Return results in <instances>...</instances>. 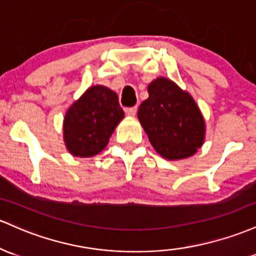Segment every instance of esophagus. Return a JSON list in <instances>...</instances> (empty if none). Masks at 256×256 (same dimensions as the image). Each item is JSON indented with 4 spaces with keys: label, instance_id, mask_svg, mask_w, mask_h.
<instances>
[{
    "label": "esophagus",
    "instance_id": "34e87169",
    "mask_svg": "<svg viewBox=\"0 0 256 256\" xmlns=\"http://www.w3.org/2000/svg\"><path fill=\"white\" fill-rule=\"evenodd\" d=\"M136 111H138L136 106H133V108H126V114H127L129 117H134V116H136Z\"/></svg>",
    "mask_w": 256,
    "mask_h": 256
}]
</instances>
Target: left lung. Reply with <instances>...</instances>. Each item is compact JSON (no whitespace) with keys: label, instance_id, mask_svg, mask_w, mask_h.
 Returning a JSON list of instances; mask_svg holds the SVG:
<instances>
[{"label":"left lung","instance_id":"1","mask_svg":"<svg viewBox=\"0 0 256 256\" xmlns=\"http://www.w3.org/2000/svg\"><path fill=\"white\" fill-rule=\"evenodd\" d=\"M148 92L138 118L154 150L168 160L192 156L204 139V120L194 100L163 77L151 82Z\"/></svg>","mask_w":256,"mask_h":256}]
</instances>
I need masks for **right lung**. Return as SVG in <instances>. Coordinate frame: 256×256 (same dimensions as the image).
<instances>
[{"instance_id":"right-lung-1","label":"right lung","mask_w":256,"mask_h":256,"mask_svg":"<svg viewBox=\"0 0 256 256\" xmlns=\"http://www.w3.org/2000/svg\"><path fill=\"white\" fill-rule=\"evenodd\" d=\"M123 117L124 112L114 92L102 86L90 88L65 114L66 148L74 156L99 154Z\"/></svg>"}]
</instances>
